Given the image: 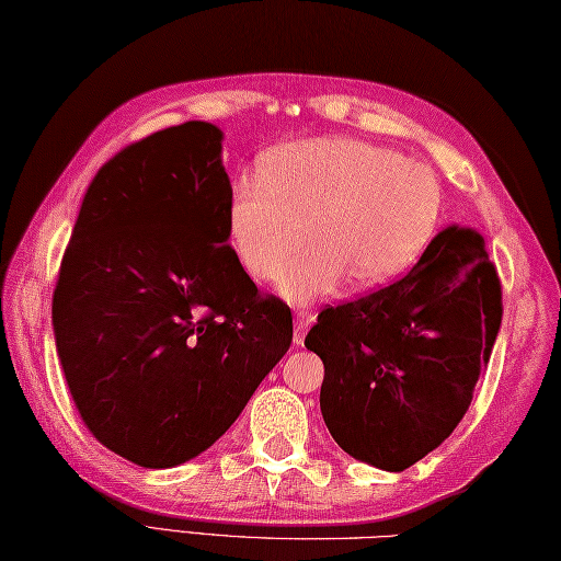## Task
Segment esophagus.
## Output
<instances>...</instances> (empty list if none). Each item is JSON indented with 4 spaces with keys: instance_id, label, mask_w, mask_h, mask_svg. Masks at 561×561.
I'll use <instances>...</instances> for the list:
<instances>
[{
    "instance_id": "esophagus-1",
    "label": "esophagus",
    "mask_w": 561,
    "mask_h": 561,
    "mask_svg": "<svg viewBox=\"0 0 561 561\" xmlns=\"http://www.w3.org/2000/svg\"><path fill=\"white\" fill-rule=\"evenodd\" d=\"M312 322H314L312 310L305 308V305H298V308H295V336H293L295 344L298 346L305 344V334H308V327Z\"/></svg>"
}]
</instances>
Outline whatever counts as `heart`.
I'll list each match as a JSON object with an SVG mask.
<instances>
[{
	"label": "heart",
	"mask_w": 561,
	"mask_h": 561,
	"mask_svg": "<svg viewBox=\"0 0 561 561\" xmlns=\"http://www.w3.org/2000/svg\"><path fill=\"white\" fill-rule=\"evenodd\" d=\"M225 213L227 247L253 283L276 280L309 234L313 249L280 277L290 302L340 288L374 290L415 266L437 237L445 193L432 168L362 139H310L259 158Z\"/></svg>",
	"instance_id": "1"
}]
</instances>
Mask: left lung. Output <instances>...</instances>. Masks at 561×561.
<instances>
[{"mask_svg":"<svg viewBox=\"0 0 561 561\" xmlns=\"http://www.w3.org/2000/svg\"><path fill=\"white\" fill-rule=\"evenodd\" d=\"M503 290L479 231L447 227L408 276L324 308L305 336L320 408L354 459L403 471L467 415L501 330Z\"/></svg>","mask_w":561,"mask_h":561,"instance_id":"1","label":"left lung"}]
</instances>
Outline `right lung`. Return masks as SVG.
I'll return each mask as SVG.
<instances>
[{"label": "right lung", "instance_id": "obj_1", "mask_svg": "<svg viewBox=\"0 0 561 561\" xmlns=\"http://www.w3.org/2000/svg\"><path fill=\"white\" fill-rule=\"evenodd\" d=\"M221 131L185 122L129 144L84 193L53 290L72 403L146 469L213 447L293 342L290 308L227 247Z\"/></svg>", "mask_w": 561, "mask_h": 561}]
</instances>
